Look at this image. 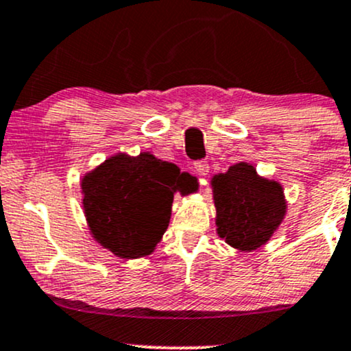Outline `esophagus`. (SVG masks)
I'll list each match as a JSON object with an SVG mask.
<instances>
[{"mask_svg":"<svg viewBox=\"0 0 351 351\" xmlns=\"http://www.w3.org/2000/svg\"><path fill=\"white\" fill-rule=\"evenodd\" d=\"M194 170L199 176H206L209 173V163L206 160H197V162H194Z\"/></svg>","mask_w":351,"mask_h":351,"instance_id":"obj_1","label":"esophagus"}]
</instances>
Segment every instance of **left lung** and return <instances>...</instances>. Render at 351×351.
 Returning a JSON list of instances; mask_svg holds the SVG:
<instances>
[{"mask_svg": "<svg viewBox=\"0 0 351 351\" xmlns=\"http://www.w3.org/2000/svg\"><path fill=\"white\" fill-rule=\"evenodd\" d=\"M213 191L217 234L242 252L256 250L267 243L285 219L281 184L261 178L245 162L214 176Z\"/></svg>", "mask_w": 351, "mask_h": 351, "instance_id": "1", "label": "left lung"}]
</instances>
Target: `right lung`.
I'll return each mask as SVG.
<instances>
[{
    "label": "right lung",
    "mask_w": 351,
    "mask_h": 351,
    "mask_svg": "<svg viewBox=\"0 0 351 351\" xmlns=\"http://www.w3.org/2000/svg\"><path fill=\"white\" fill-rule=\"evenodd\" d=\"M176 165L152 154L114 155L82 180L83 208L98 242L121 258L150 255L170 223Z\"/></svg>",
    "instance_id": "obj_1"
}]
</instances>
